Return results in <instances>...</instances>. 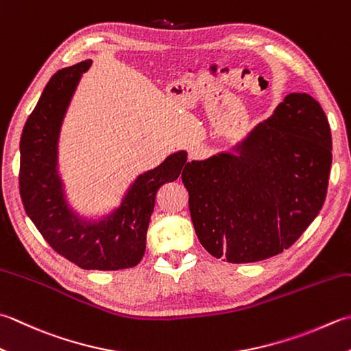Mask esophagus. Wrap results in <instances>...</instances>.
<instances>
[{"label": "esophagus", "instance_id": "esophagus-1", "mask_svg": "<svg viewBox=\"0 0 351 351\" xmlns=\"http://www.w3.org/2000/svg\"><path fill=\"white\" fill-rule=\"evenodd\" d=\"M205 152H207V149L201 146V144H197V146H193L190 149L189 158L190 160H199V158H202L205 155Z\"/></svg>", "mask_w": 351, "mask_h": 351}]
</instances>
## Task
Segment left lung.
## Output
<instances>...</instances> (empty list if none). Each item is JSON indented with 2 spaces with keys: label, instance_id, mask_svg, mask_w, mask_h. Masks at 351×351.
Listing matches in <instances>:
<instances>
[{
  "label": "left lung",
  "instance_id": "1",
  "mask_svg": "<svg viewBox=\"0 0 351 351\" xmlns=\"http://www.w3.org/2000/svg\"><path fill=\"white\" fill-rule=\"evenodd\" d=\"M234 154L182 171L191 221L213 257L252 263L291 248L318 216L332 167V134L319 103L292 93Z\"/></svg>",
  "mask_w": 351,
  "mask_h": 351
}]
</instances>
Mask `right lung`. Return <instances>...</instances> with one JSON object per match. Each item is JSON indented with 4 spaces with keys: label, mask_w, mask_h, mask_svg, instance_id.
I'll return each instance as SVG.
<instances>
[{
    "label": "right lung",
    "mask_w": 351,
    "mask_h": 351,
    "mask_svg": "<svg viewBox=\"0 0 351 351\" xmlns=\"http://www.w3.org/2000/svg\"><path fill=\"white\" fill-rule=\"evenodd\" d=\"M89 65L88 59L54 74L27 119L19 143V193L27 216L59 256L82 269L117 271L141 262L158 189L178 180L189 162L182 150L140 175L120 207L100 222L74 216L58 175V140L68 103Z\"/></svg>",
    "instance_id": "1"
}]
</instances>
